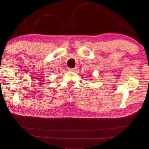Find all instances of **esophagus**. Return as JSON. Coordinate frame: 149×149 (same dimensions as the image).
I'll return each mask as SVG.
<instances>
[{"instance_id": "obj_1", "label": "esophagus", "mask_w": 149, "mask_h": 149, "mask_svg": "<svg viewBox=\"0 0 149 149\" xmlns=\"http://www.w3.org/2000/svg\"><path fill=\"white\" fill-rule=\"evenodd\" d=\"M77 68H68L69 71H71V72H75L77 70Z\"/></svg>"}]
</instances>
